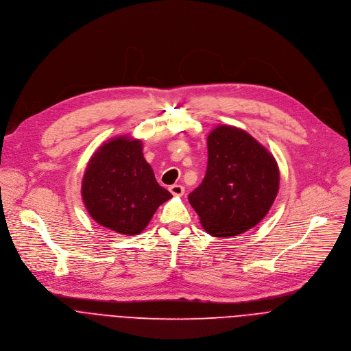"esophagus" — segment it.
Here are the masks:
<instances>
[{"label": "esophagus", "instance_id": "34e87169", "mask_svg": "<svg viewBox=\"0 0 351 351\" xmlns=\"http://www.w3.org/2000/svg\"><path fill=\"white\" fill-rule=\"evenodd\" d=\"M170 192L174 195V196H182L184 192H185V188L182 185H178V184H174L170 186Z\"/></svg>", "mask_w": 351, "mask_h": 351}]
</instances>
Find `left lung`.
<instances>
[{
  "label": "left lung",
  "instance_id": "8db88e82",
  "mask_svg": "<svg viewBox=\"0 0 351 351\" xmlns=\"http://www.w3.org/2000/svg\"><path fill=\"white\" fill-rule=\"evenodd\" d=\"M207 170L188 195L207 234L231 238L256 227L268 213L279 188L274 156L234 125H217L207 136Z\"/></svg>",
  "mask_w": 351,
  "mask_h": 351
}]
</instances>
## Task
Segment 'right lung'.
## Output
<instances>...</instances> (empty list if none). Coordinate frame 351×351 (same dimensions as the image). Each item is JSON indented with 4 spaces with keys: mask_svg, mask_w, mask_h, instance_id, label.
I'll return each instance as SVG.
<instances>
[{
    "mask_svg": "<svg viewBox=\"0 0 351 351\" xmlns=\"http://www.w3.org/2000/svg\"><path fill=\"white\" fill-rule=\"evenodd\" d=\"M82 196L99 226L131 237L141 234L158 207L173 197L144 159L141 139L127 135L112 138L95 151L83 177Z\"/></svg>",
    "mask_w": 351,
    "mask_h": 351,
    "instance_id": "add662e5",
    "label": "right lung"
}]
</instances>
